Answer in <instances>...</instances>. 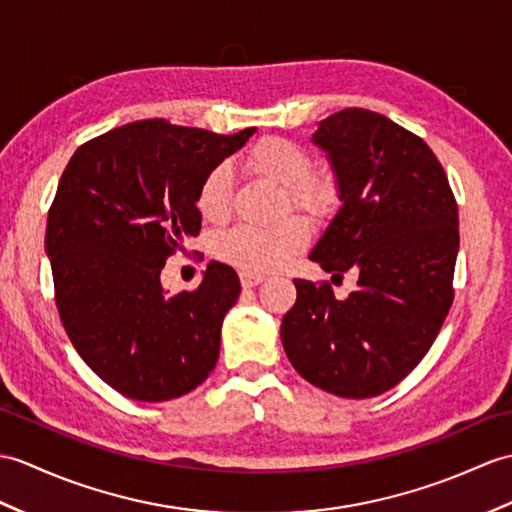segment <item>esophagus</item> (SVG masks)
Returning a JSON list of instances; mask_svg holds the SVG:
<instances>
[{
	"mask_svg": "<svg viewBox=\"0 0 512 512\" xmlns=\"http://www.w3.org/2000/svg\"><path fill=\"white\" fill-rule=\"evenodd\" d=\"M240 281H242L244 288H255V285H259L261 281H264V277H261V275H248V272H242Z\"/></svg>",
	"mask_w": 512,
	"mask_h": 512,
	"instance_id": "34e87169",
	"label": "esophagus"
}]
</instances>
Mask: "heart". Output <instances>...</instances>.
<instances>
[{
    "label": "heart",
    "mask_w": 512,
    "mask_h": 512,
    "mask_svg": "<svg viewBox=\"0 0 512 512\" xmlns=\"http://www.w3.org/2000/svg\"><path fill=\"white\" fill-rule=\"evenodd\" d=\"M248 165L270 181L288 189L296 207L325 213L336 202V185L329 176H312V157L299 144L283 137H264L248 152ZM231 200V165L218 163L202 178L196 205L209 222L227 218ZM310 240L301 218H285L275 227L242 224L220 237V257L248 275H264L281 268Z\"/></svg>",
    "instance_id": "b5f03b06"
}]
</instances>
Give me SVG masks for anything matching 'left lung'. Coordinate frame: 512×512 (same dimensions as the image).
Here are the masks:
<instances>
[{"instance_id":"obj_1","label":"left lung","mask_w":512,"mask_h":512,"mask_svg":"<svg viewBox=\"0 0 512 512\" xmlns=\"http://www.w3.org/2000/svg\"><path fill=\"white\" fill-rule=\"evenodd\" d=\"M340 209L310 259L358 290L336 299L329 283L294 279L296 303L281 342L296 373L344 399L397 386L443 327L454 301L458 207L430 146L388 117L344 109L318 122Z\"/></svg>"}]
</instances>
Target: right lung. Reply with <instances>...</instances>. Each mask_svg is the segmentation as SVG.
Returning <instances> with one entry per match:
<instances>
[{"mask_svg":"<svg viewBox=\"0 0 512 512\" xmlns=\"http://www.w3.org/2000/svg\"><path fill=\"white\" fill-rule=\"evenodd\" d=\"M253 135L141 120L67 163L45 229L56 307L80 358L124 397L176 399L216 368L240 277L213 261L194 292L170 296L161 270L200 231L202 178Z\"/></svg>","mask_w":512,"mask_h":512,"instance_id":"1","label":"right lung"}]
</instances>
